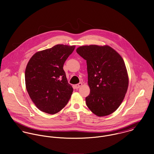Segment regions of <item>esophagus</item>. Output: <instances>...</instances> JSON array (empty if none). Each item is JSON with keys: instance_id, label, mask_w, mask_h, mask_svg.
I'll return each mask as SVG.
<instances>
[{"instance_id": "esophagus-1", "label": "esophagus", "mask_w": 154, "mask_h": 154, "mask_svg": "<svg viewBox=\"0 0 154 154\" xmlns=\"http://www.w3.org/2000/svg\"><path fill=\"white\" fill-rule=\"evenodd\" d=\"M82 83H81V82H80V83H79L78 84H77V85H75V88H76V89H78V88H79L81 86H82Z\"/></svg>"}]
</instances>
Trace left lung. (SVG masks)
<instances>
[{
  "instance_id": "8db88e82",
  "label": "left lung",
  "mask_w": 154,
  "mask_h": 154,
  "mask_svg": "<svg viewBox=\"0 0 154 154\" xmlns=\"http://www.w3.org/2000/svg\"><path fill=\"white\" fill-rule=\"evenodd\" d=\"M76 52L86 60L90 94L88 108L98 116L115 112L125 97L129 78L121 56L108 45L82 46Z\"/></svg>"
}]
</instances>
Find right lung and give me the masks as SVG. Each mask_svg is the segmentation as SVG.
<instances>
[{
    "mask_svg": "<svg viewBox=\"0 0 154 154\" xmlns=\"http://www.w3.org/2000/svg\"><path fill=\"white\" fill-rule=\"evenodd\" d=\"M75 46L57 45L35 53L25 69L28 94L42 112L55 114L68 103L73 92L63 69Z\"/></svg>",
    "mask_w": 154,
    "mask_h": 154,
    "instance_id": "1",
    "label": "right lung"
}]
</instances>
